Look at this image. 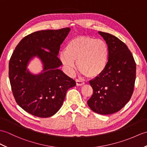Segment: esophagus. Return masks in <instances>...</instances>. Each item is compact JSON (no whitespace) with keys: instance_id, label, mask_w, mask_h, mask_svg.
<instances>
[{"instance_id":"esophagus-1","label":"esophagus","mask_w":147,"mask_h":147,"mask_svg":"<svg viewBox=\"0 0 147 147\" xmlns=\"http://www.w3.org/2000/svg\"><path fill=\"white\" fill-rule=\"evenodd\" d=\"M76 86H83V85L84 84V82L80 81L79 80H76Z\"/></svg>"}]
</instances>
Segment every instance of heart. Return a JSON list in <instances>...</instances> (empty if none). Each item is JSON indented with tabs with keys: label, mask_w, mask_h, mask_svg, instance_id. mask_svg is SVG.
<instances>
[{
	"label": "heart",
	"mask_w": 147,
	"mask_h": 147,
	"mask_svg": "<svg viewBox=\"0 0 147 147\" xmlns=\"http://www.w3.org/2000/svg\"><path fill=\"white\" fill-rule=\"evenodd\" d=\"M108 59L107 42L90 36H78L70 39L65 46V51L60 54L61 62L69 73L73 72L74 62H78L80 72L90 78L103 74Z\"/></svg>",
	"instance_id": "heart-1"
}]
</instances>
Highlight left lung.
<instances>
[{"label":"left lung","mask_w":147,"mask_h":147,"mask_svg":"<svg viewBox=\"0 0 147 147\" xmlns=\"http://www.w3.org/2000/svg\"><path fill=\"white\" fill-rule=\"evenodd\" d=\"M107 42L109 59L100 76L90 81L93 94L87 101L92 111L110 115L120 111L130 100L136 79V64L127 45L111 34L98 32Z\"/></svg>","instance_id":"1"}]
</instances>
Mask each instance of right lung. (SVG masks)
<instances>
[{"label":"right lung","instance_id":"right-lung-1","mask_svg":"<svg viewBox=\"0 0 147 147\" xmlns=\"http://www.w3.org/2000/svg\"><path fill=\"white\" fill-rule=\"evenodd\" d=\"M69 27L33 32L20 40L9 61V76L15 100L29 113L40 118L53 116L59 111L67 90L76 82L59 69L57 57L61 44L69 33ZM36 57L43 70L33 74L27 68Z\"/></svg>","mask_w":147,"mask_h":147}]
</instances>
